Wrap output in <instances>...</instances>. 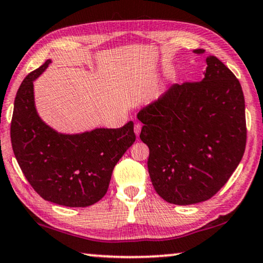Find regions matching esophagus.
<instances>
[{"label":"esophagus","mask_w":263,"mask_h":263,"mask_svg":"<svg viewBox=\"0 0 263 263\" xmlns=\"http://www.w3.org/2000/svg\"><path fill=\"white\" fill-rule=\"evenodd\" d=\"M141 128H142V125H141L140 123H136L135 127H134V132H135V135L139 136L140 133H141Z\"/></svg>","instance_id":"esophagus-1"}]
</instances>
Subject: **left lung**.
I'll list each match as a JSON object with an SVG mask.
<instances>
[{"instance_id":"1","label":"left lung","mask_w":263,"mask_h":263,"mask_svg":"<svg viewBox=\"0 0 263 263\" xmlns=\"http://www.w3.org/2000/svg\"><path fill=\"white\" fill-rule=\"evenodd\" d=\"M205 64L200 82L170 86L138 114L143 123L140 139L149 148L152 184L171 204L210 199L237 168L246 149L241 84L215 55L206 57Z\"/></svg>"}]
</instances>
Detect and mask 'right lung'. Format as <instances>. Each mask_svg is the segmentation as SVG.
I'll list each match as a JSON object with an SVG mask.
<instances>
[{"instance_id": "add662e5", "label": "right lung", "mask_w": 263, "mask_h": 263, "mask_svg": "<svg viewBox=\"0 0 263 263\" xmlns=\"http://www.w3.org/2000/svg\"><path fill=\"white\" fill-rule=\"evenodd\" d=\"M51 63L48 59L30 72L18 87L11 146L22 173L45 200L85 208L108 191L114 167L135 141L134 123L76 134L59 133L48 125L37 114L33 83Z\"/></svg>"}]
</instances>
